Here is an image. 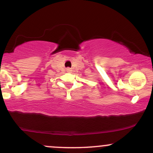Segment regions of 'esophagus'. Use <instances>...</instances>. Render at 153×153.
Instances as JSON below:
<instances>
[{
	"instance_id": "34e87169",
	"label": "esophagus",
	"mask_w": 153,
	"mask_h": 153,
	"mask_svg": "<svg viewBox=\"0 0 153 153\" xmlns=\"http://www.w3.org/2000/svg\"><path fill=\"white\" fill-rule=\"evenodd\" d=\"M67 71H68V72H71V70L70 69V68H68V69H67Z\"/></svg>"
}]
</instances>
